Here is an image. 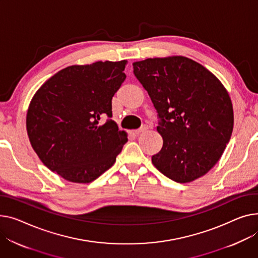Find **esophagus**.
I'll return each instance as SVG.
<instances>
[{
  "label": "esophagus",
  "mask_w": 258,
  "mask_h": 258,
  "mask_svg": "<svg viewBox=\"0 0 258 258\" xmlns=\"http://www.w3.org/2000/svg\"><path fill=\"white\" fill-rule=\"evenodd\" d=\"M148 130V125H143V126H141L139 130H137V131H135L134 133L136 134V135H140V134H142V133H145L146 131Z\"/></svg>",
  "instance_id": "esophagus-1"
}]
</instances>
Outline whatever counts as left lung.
<instances>
[{
    "label": "left lung",
    "mask_w": 258,
    "mask_h": 258,
    "mask_svg": "<svg viewBox=\"0 0 258 258\" xmlns=\"http://www.w3.org/2000/svg\"><path fill=\"white\" fill-rule=\"evenodd\" d=\"M159 117L163 147L151 158L168 178L190 182L218 163L233 130V109L222 83L182 56L133 63Z\"/></svg>",
    "instance_id": "8db88e82"
}]
</instances>
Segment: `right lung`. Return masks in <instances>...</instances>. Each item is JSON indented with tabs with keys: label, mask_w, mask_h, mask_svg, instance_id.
<instances>
[{
	"label": "right lung",
	"mask_w": 258,
	"mask_h": 258,
	"mask_svg": "<svg viewBox=\"0 0 258 258\" xmlns=\"http://www.w3.org/2000/svg\"><path fill=\"white\" fill-rule=\"evenodd\" d=\"M126 61L73 65L48 79L27 113L31 145L64 179L88 183L113 166L127 142L112 117V97L124 82ZM105 115L107 121L99 120Z\"/></svg>",
	"instance_id": "add662e5"
}]
</instances>
